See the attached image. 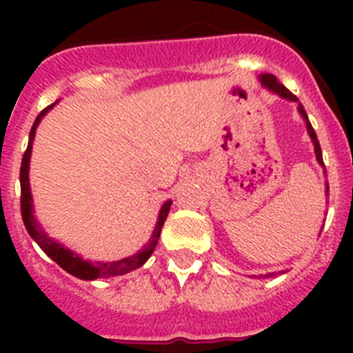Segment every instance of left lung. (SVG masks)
<instances>
[{"mask_svg": "<svg viewBox=\"0 0 353 353\" xmlns=\"http://www.w3.org/2000/svg\"><path fill=\"white\" fill-rule=\"evenodd\" d=\"M260 80H262L263 85H268L269 90L274 91V93H279L280 97H284V99H290V101H296V97H293V93H291L285 85H282L279 82V79L274 77V74H262L260 77ZM299 112H301V115L304 119H306V128H307V133H310V137H312L313 144H315V154H317V161L321 163V165H324L323 163V152H321V144H319L317 141V133H315V130L312 128V124H310V121H307V115L306 112H304V108L299 106Z\"/></svg>", "mask_w": 353, "mask_h": 353, "instance_id": "1", "label": "left lung"}]
</instances>
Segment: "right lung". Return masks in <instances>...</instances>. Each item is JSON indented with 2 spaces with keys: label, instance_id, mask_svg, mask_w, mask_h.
Listing matches in <instances>:
<instances>
[{
  "label": "right lung",
  "instance_id": "right-lung-1",
  "mask_svg": "<svg viewBox=\"0 0 353 353\" xmlns=\"http://www.w3.org/2000/svg\"><path fill=\"white\" fill-rule=\"evenodd\" d=\"M47 110H51V106H47L46 110H41L40 115L36 117L32 128H30L29 144H27L23 159H21V168H19V183H21V198H19V201H21V216H23V223L25 227H27V231H29L30 238H32V240H34L41 249H43V252H46L47 256H51L52 260L60 265V268L65 269L68 273H71L73 276H77V279L95 280V279H101V276L124 274L128 273V271H133V269L141 268V265L148 260L150 254L154 252L155 245H157L161 229H163V223H165L166 216H168L172 201H166V203L163 205V209H161L159 212V221H157V225H155L154 236H152V241H150L148 245L144 247L143 251H139L137 254L122 258V260H119V262H108V263L85 262V260H82L80 256L73 254L69 249H63V245L57 243L52 238H49V236L43 232V229L38 225V221L34 220V216H32V199H30V187H29V159H30V148H32V139H34L36 126H38L40 119L46 115Z\"/></svg>",
  "mask_w": 353,
  "mask_h": 353
}]
</instances>
